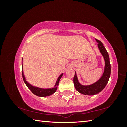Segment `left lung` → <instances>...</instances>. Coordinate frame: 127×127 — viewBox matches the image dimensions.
<instances>
[{
  "instance_id": "obj_1",
  "label": "left lung",
  "mask_w": 127,
  "mask_h": 127,
  "mask_svg": "<svg viewBox=\"0 0 127 127\" xmlns=\"http://www.w3.org/2000/svg\"><path fill=\"white\" fill-rule=\"evenodd\" d=\"M98 42V46L100 52L101 53L105 61V71L103 76L99 80L96 82L94 84L89 86H82L78 82V79L75 72V75L73 78V82L74 87L80 93L84 95H94L98 94L106 86L108 82L109 78L111 74V65L110 63V59L108 53L107 52L106 49L100 40L96 39Z\"/></svg>"
}]
</instances>
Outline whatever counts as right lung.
<instances>
[{"label":"right lung","instance_id":"1","mask_svg":"<svg viewBox=\"0 0 127 127\" xmlns=\"http://www.w3.org/2000/svg\"><path fill=\"white\" fill-rule=\"evenodd\" d=\"M22 77H23V81H24V82L25 83V84L26 85L27 87L30 90V91L37 96H40V97H46V96H50V95L54 94L56 91V90L57 89V86L59 85V80L61 78L62 75H63V73L60 75V76L58 77V78L57 82L55 83V87L51 88V89H40V88H38V87H33L31 85H30L29 83H27V81H26V79L25 78L24 75H23L22 68Z\"/></svg>","mask_w":127,"mask_h":127}]
</instances>
